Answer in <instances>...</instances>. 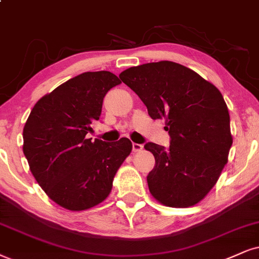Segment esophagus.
Segmentation results:
<instances>
[{
    "mask_svg": "<svg viewBox=\"0 0 259 259\" xmlns=\"http://www.w3.org/2000/svg\"><path fill=\"white\" fill-rule=\"evenodd\" d=\"M132 150H133V152H140L143 150V145L142 144H137V143H133Z\"/></svg>",
    "mask_w": 259,
    "mask_h": 259,
    "instance_id": "34e87169",
    "label": "esophagus"
}]
</instances>
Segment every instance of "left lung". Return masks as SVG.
<instances>
[{
	"label": "left lung",
	"mask_w": 259,
	"mask_h": 259,
	"mask_svg": "<svg viewBox=\"0 0 259 259\" xmlns=\"http://www.w3.org/2000/svg\"><path fill=\"white\" fill-rule=\"evenodd\" d=\"M120 79L148 108L151 119H164L170 145L146 143L155 167L148 175L150 193L163 205L199 203L218 183L233 138L229 113L216 86L171 61L131 67Z\"/></svg>",
	"instance_id": "left-lung-1"
}]
</instances>
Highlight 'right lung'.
<instances>
[{
	"mask_svg": "<svg viewBox=\"0 0 259 259\" xmlns=\"http://www.w3.org/2000/svg\"><path fill=\"white\" fill-rule=\"evenodd\" d=\"M119 78L85 72L57 86L34 104L25 123L24 155L39 186L60 206L81 211L109 196L117 169L132 151L130 139L91 138L103 98Z\"/></svg>",
	"mask_w": 259,
	"mask_h": 259,
	"instance_id": "1",
	"label": "right lung"
}]
</instances>
